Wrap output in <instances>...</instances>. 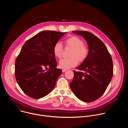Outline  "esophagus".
<instances>
[{"label":"esophagus","mask_w":128,"mask_h":128,"mask_svg":"<svg viewBox=\"0 0 128 128\" xmlns=\"http://www.w3.org/2000/svg\"><path fill=\"white\" fill-rule=\"evenodd\" d=\"M67 71L66 69H62V72H65V71Z\"/></svg>","instance_id":"obj_1"}]
</instances>
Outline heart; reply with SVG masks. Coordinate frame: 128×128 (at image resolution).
<instances>
[{"label": "heart", "instance_id": "1", "mask_svg": "<svg viewBox=\"0 0 128 128\" xmlns=\"http://www.w3.org/2000/svg\"><path fill=\"white\" fill-rule=\"evenodd\" d=\"M66 48L72 49L70 52L69 58L61 60L59 62V66L63 69H68L74 67L84 62L88 57L89 54L88 47L84 44V42L78 36L71 35L64 40ZM64 46L60 42H57L53 48L54 55L61 59L63 57Z\"/></svg>", "mask_w": 128, "mask_h": 128}]
</instances>
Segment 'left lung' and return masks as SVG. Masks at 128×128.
Wrapping results in <instances>:
<instances>
[{"label":"left lung","instance_id":"obj_1","mask_svg":"<svg viewBox=\"0 0 128 128\" xmlns=\"http://www.w3.org/2000/svg\"><path fill=\"white\" fill-rule=\"evenodd\" d=\"M87 42L89 54L86 59L74 71L70 86L74 95L86 102H93L104 93L113 76L112 56L104 43L93 33L74 31Z\"/></svg>","mask_w":128,"mask_h":128}]
</instances>
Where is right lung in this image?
Returning <instances> with one entry per match:
<instances>
[{
    "label": "right lung",
    "mask_w": 128,
    "mask_h": 128,
    "mask_svg": "<svg viewBox=\"0 0 128 128\" xmlns=\"http://www.w3.org/2000/svg\"><path fill=\"white\" fill-rule=\"evenodd\" d=\"M65 33L42 31L27 40L22 46L15 62V78L29 97H44L55 86L62 70L56 68L53 48Z\"/></svg>",
    "instance_id": "obj_1"
}]
</instances>
